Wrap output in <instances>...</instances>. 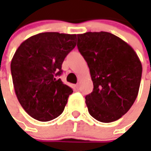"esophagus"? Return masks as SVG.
<instances>
[{"instance_id":"obj_1","label":"esophagus","mask_w":151,"mask_h":151,"mask_svg":"<svg viewBox=\"0 0 151 151\" xmlns=\"http://www.w3.org/2000/svg\"><path fill=\"white\" fill-rule=\"evenodd\" d=\"M75 88H76V90H79V85L78 84L75 85Z\"/></svg>"}]
</instances>
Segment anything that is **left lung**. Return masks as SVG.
Masks as SVG:
<instances>
[{"mask_svg": "<svg viewBox=\"0 0 151 151\" xmlns=\"http://www.w3.org/2000/svg\"><path fill=\"white\" fill-rule=\"evenodd\" d=\"M77 39L94 87L86 96L88 112L102 123L116 121L130 109L138 96L141 62L130 45L110 32H87L78 34Z\"/></svg>", "mask_w": 151, "mask_h": 151, "instance_id": "left-lung-1", "label": "left lung"}]
</instances>
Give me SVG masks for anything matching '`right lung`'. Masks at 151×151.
<instances>
[{"mask_svg":"<svg viewBox=\"0 0 151 151\" xmlns=\"http://www.w3.org/2000/svg\"><path fill=\"white\" fill-rule=\"evenodd\" d=\"M76 41V34L42 32L26 39L15 52L11 63L15 92L34 119L47 122L63 113L73 90L57 76Z\"/></svg>","mask_w":151,"mask_h":151,"instance_id":"add662e5","label":"right lung"}]
</instances>
